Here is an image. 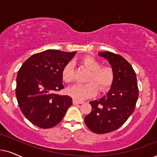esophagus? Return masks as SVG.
I'll list each match as a JSON object with an SVG mask.
<instances>
[{
  "label": "esophagus",
  "instance_id": "1",
  "mask_svg": "<svg viewBox=\"0 0 157 157\" xmlns=\"http://www.w3.org/2000/svg\"><path fill=\"white\" fill-rule=\"evenodd\" d=\"M82 101H80V100H73V104L75 105H77V104H81L82 103Z\"/></svg>",
  "mask_w": 157,
  "mask_h": 157
}]
</instances>
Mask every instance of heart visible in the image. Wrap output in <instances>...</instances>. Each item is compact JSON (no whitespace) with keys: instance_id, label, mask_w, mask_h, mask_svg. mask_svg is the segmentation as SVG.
I'll return each instance as SVG.
<instances>
[{"instance_id":"1","label":"heart","mask_w":157,"mask_h":157,"mask_svg":"<svg viewBox=\"0 0 157 157\" xmlns=\"http://www.w3.org/2000/svg\"><path fill=\"white\" fill-rule=\"evenodd\" d=\"M80 62L90 71L85 84H77L67 90L68 95L75 99L85 100L95 95L98 90L104 92L111 86L114 80V71L111 67L101 65L100 62L95 57L85 56L80 59ZM62 78L67 83L74 80V65L68 62L62 70Z\"/></svg>"}]
</instances>
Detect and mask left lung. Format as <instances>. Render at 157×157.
Returning <instances> with one entry per match:
<instances>
[{
  "instance_id": "obj_1",
  "label": "left lung",
  "mask_w": 157,
  "mask_h": 157,
  "mask_svg": "<svg viewBox=\"0 0 157 157\" xmlns=\"http://www.w3.org/2000/svg\"><path fill=\"white\" fill-rule=\"evenodd\" d=\"M114 71L111 89L100 100L90 101L92 110L85 117V124L92 132L99 134L117 130L133 113L138 98L137 79L129 62L119 54L99 52Z\"/></svg>"
}]
</instances>
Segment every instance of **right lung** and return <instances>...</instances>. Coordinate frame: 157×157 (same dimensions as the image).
I'll list each match as a JSON object with an SVG mask.
<instances>
[{
  "instance_id": "add662e5",
  "label": "right lung",
  "mask_w": 157,
  "mask_h": 157,
  "mask_svg": "<svg viewBox=\"0 0 157 157\" xmlns=\"http://www.w3.org/2000/svg\"><path fill=\"white\" fill-rule=\"evenodd\" d=\"M76 52L49 49L31 56L18 72L16 95L19 108L31 124L50 128L62 120L72 105L69 95H59L64 88L62 70Z\"/></svg>"
}]
</instances>
